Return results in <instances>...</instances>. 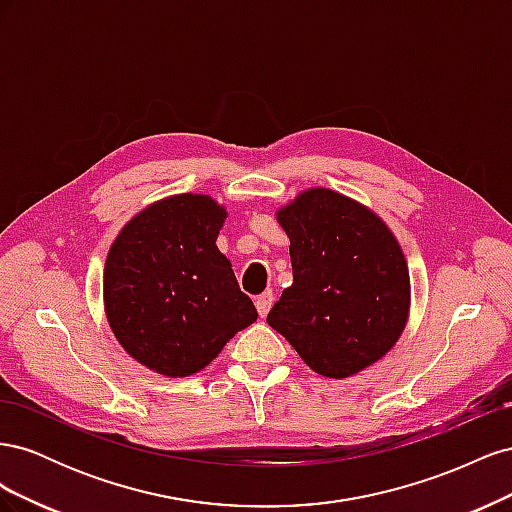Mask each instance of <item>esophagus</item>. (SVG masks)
Wrapping results in <instances>:
<instances>
[{"instance_id": "1", "label": "esophagus", "mask_w": 512, "mask_h": 512, "mask_svg": "<svg viewBox=\"0 0 512 512\" xmlns=\"http://www.w3.org/2000/svg\"><path fill=\"white\" fill-rule=\"evenodd\" d=\"M273 292L271 290H265L262 294H258L256 297V309H258V314L260 316H267L269 314V309H271V305H273Z\"/></svg>"}]
</instances>
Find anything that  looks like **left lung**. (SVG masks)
<instances>
[{
  "mask_svg": "<svg viewBox=\"0 0 512 512\" xmlns=\"http://www.w3.org/2000/svg\"><path fill=\"white\" fill-rule=\"evenodd\" d=\"M290 239L292 286L267 316L316 374L348 378L376 363L406 327L410 275L378 215L331 190L277 213Z\"/></svg>",
  "mask_w": 512,
  "mask_h": 512,
  "instance_id": "obj_1",
  "label": "left lung"
}]
</instances>
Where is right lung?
Wrapping results in <instances>:
<instances>
[{"label": "right lung", "instance_id": "obj_1", "mask_svg": "<svg viewBox=\"0 0 512 512\" xmlns=\"http://www.w3.org/2000/svg\"><path fill=\"white\" fill-rule=\"evenodd\" d=\"M224 218L209 196L166 198L128 222L108 252V324L128 354L158 374H196L258 318L215 245Z\"/></svg>", "mask_w": 512, "mask_h": 512}]
</instances>
